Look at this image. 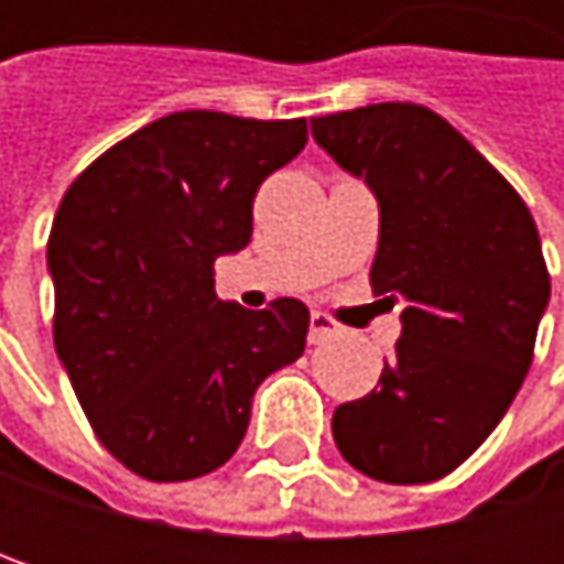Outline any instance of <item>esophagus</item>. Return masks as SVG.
Instances as JSON below:
<instances>
[{
	"label": "esophagus",
	"instance_id": "esophagus-1",
	"mask_svg": "<svg viewBox=\"0 0 564 564\" xmlns=\"http://www.w3.org/2000/svg\"><path fill=\"white\" fill-rule=\"evenodd\" d=\"M336 333H343V326H339L329 313L313 310V316H310V343H313V346H316V343H326V339L336 336Z\"/></svg>",
	"mask_w": 564,
	"mask_h": 564
}]
</instances>
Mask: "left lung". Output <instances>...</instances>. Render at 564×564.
I'll return each mask as SVG.
<instances>
[{"label":"left lung","mask_w":564,"mask_h":564,"mask_svg":"<svg viewBox=\"0 0 564 564\" xmlns=\"http://www.w3.org/2000/svg\"><path fill=\"white\" fill-rule=\"evenodd\" d=\"M313 140L379 198L369 283L404 300L379 389L333 411L339 454L382 484L457 470L519 392L549 306L535 221L500 172L421 104L310 120Z\"/></svg>","instance_id":"8db88e82"}]
</instances>
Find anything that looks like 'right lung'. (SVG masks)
Segmentation results:
<instances>
[{"label": "right lung", "instance_id": "obj_1", "mask_svg": "<svg viewBox=\"0 0 564 564\" xmlns=\"http://www.w3.org/2000/svg\"><path fill=\"white\" fill-rule=\"evenodd\" d=\"M303 147L306 120L182 110L97 156L57 205V359L97 441L153 484L218 470L258 386L303 356L300 300L245 310L215 293L261 182Z\"/></svg>", "mask_w": 564, "mask_h": 564}]
</instances>
